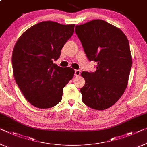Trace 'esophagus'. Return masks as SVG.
Wrapping results in <instances>:
<instances>
[{"label": "esophagus", "mask_w": 147, "mask_h": 147, "mask_svg": "<svg viewBox=\"0 0 147 147\" xmlns=\"http://www.w3.org/2000/svg\"><path fill=\"white\" fill-rule=\"evenodd\" d=\"M80 74V71L79 70H75V71H74V76H79Z\"/></svg>", "instance_id": "esophagus-1"}]
</instances>
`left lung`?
Instances as JSON below:
<instances>
[{"label":"left lung","mask_w":147,"mask_h":147,"mask_svg":"<svg viewBox=\"0 0 147 147\" xmlns=\"http://www.w3.org/2000/svg\"><path fill=\"white\" fill-rule=\"evenodd\" d=\"M87 58L97 63L95 72L83 71L82 102L104 110L117 102L126 89L132 66L129 43L121 30L103 20L76 26Z\"/></svg>","instance_id":"8db88e82"}]
</instances>
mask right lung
Returning <instances> with one entry per match:
<instances>
[{
    "instance_id": "1",
    "label": "right lung",
    "mask_w": 147,
    "mask_h": 147,
    "mask_svg": "<svg viewBox=\"0 0 147 147\" xmlns=\"http://www.w3.org/2000/svg\"><path fill=\"white\" fill-rule=\"evenodd\" d=\"M74 24L41 22L18 39L12 52L13 74L26 99L38 108L53 107L62 99L63 88L74 71L54 64L61 49L73 36Z\"/></svg>"
}]
</instances>
